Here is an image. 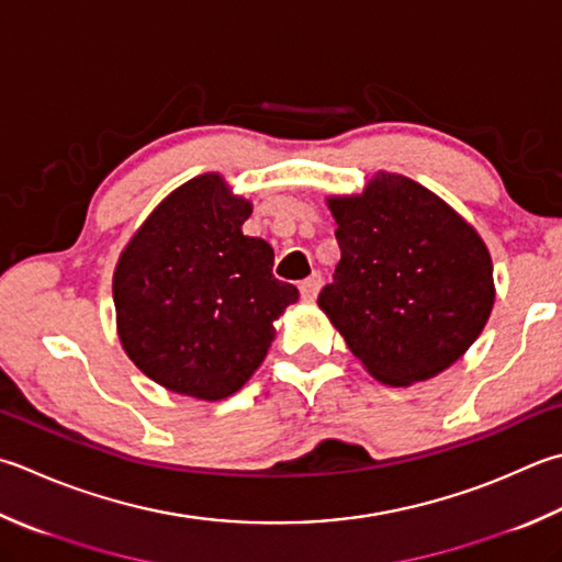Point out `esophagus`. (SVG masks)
Segmentation results:
<instances>
[{
	"label": "esophagus",
	"mask_w": 562,
	"mask_h": 562,
	"mask_svg": "<svg viewBox=\"0 0 562 562\" xmlns=\"http://www.w3.org/2000/svg\"><path fill=\"white\" fill-rule=\"evenodd\" d=\"M321 273H311L308 279H305L303 283H301V299L303 301H315V295H317V291H321Z\"/></svg>",
	"instance_id": "esophagus-1"
}]
</instances>
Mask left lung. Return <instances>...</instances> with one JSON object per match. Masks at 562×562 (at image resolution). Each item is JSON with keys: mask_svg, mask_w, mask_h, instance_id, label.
I'll return each instance as SVG.
<instances>
[{"mask_svg": "<svg viewBox=\"0 0 562 562\" xmlns=\"http://www.w3.org/2000/svg\"><path fill=\"white\" fill-rule=\"evenodd\" d=\"M340 263L321 311L389 386L446 372L494 308V267L480 232L432 190L374 173L362 193L330 195Z\"/></svg>", "mask_w": 562, "mask_h": 562, "instance_id": "1", "label": "left lung"}]
</instances>
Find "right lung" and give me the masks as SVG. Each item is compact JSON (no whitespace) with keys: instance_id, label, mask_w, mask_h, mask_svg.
<instances>
[{"instance_id":"obj_1","label":"right lung","mask_w":562,"mask_h":562,"mask_svg":"<svg viewBox=\"0 0 562 562\" xmlns=\"http://www.w3.org/2000/svg\"><path fill=\"white\" fill-rule=\"evenodd\" d=\"M220 173L178 186L116 259V335L136 369L173 394L220 401L247 384L299 289L273 279V249Z\"/></svg>"}]
</instances>
